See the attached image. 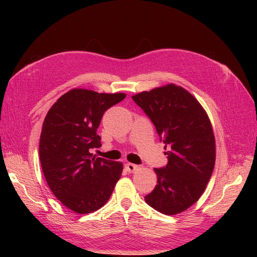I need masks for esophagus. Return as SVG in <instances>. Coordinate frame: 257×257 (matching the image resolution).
Here are the masks:
<instances>
[{
	"label": "esophagus",
	"mask_w": 257,
	"mask_h": 257,
	"mask_svg": "<svg viewBox=\"0 0 257 257\" xmlns=\"http://www.w3.org/2000/svg\"><path fill=\"white\" fill-rule=\"evenodd\" d=\"M125 168L128 173H135L136 170H138V166L135 164H132V163H126L125 164Z\"/></svg>",
	"instance_id": "obj_1"
}]
</instances>
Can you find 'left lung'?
<instances>
[{
  "mask_svg": "<svg viewBox=\"0 0 257 257\" xmlns=\"http://www.w3.org/2000/svg\"><path fill=\"white\" fill-rule=\"evenodd\" d=\"M165 144L167 164L154 168L158 182L146 203L167 215L180 213L204 193L215 162V141L205 109L176 84L132 96Z\"/></svg>",
  "mask_w": 257,
  "mask_h": 257,
  "instance_id": "obj_1",
  "label": "left lung"
}]
</instances>
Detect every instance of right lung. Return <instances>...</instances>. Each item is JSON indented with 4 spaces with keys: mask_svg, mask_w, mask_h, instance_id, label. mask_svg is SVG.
Instances as JSON below:
<instances>
[{
    "mask_svg": "<svg viewBox=\"0 0 257 257\" xmlns=\"http://www.w3.org/2000/svg\"><path fill=\"white\" fill-rule=\"evenodd\" d=\"M124 93L73 89L62 95L44 120L40 160L50 190L62 204L85 214L103 207L121 177L120 162L96 158V134L104 112L125 98Z\"/></svg>",
    "mask_w": 257,
    "mask_h": 257,
    "instance_id": "right-lung-1",
    "label": "right lung"
}]
</instances>
